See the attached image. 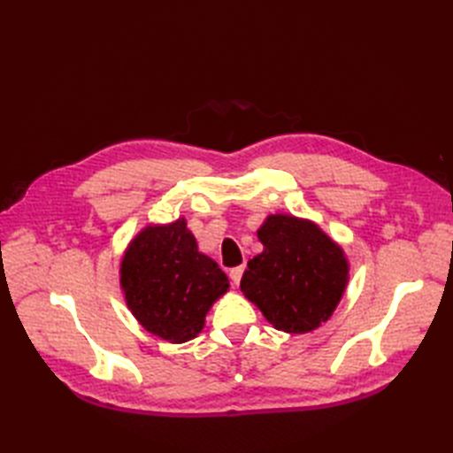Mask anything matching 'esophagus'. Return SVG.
Wrapping results in <instances>:
<instances>
[{"mask_svg":"<svg viewBox=\"0 0 453 453\" xmlns=\"http://www.w3.org/2000/svg\"><path fill=\"white\" fill-rule=\"evenodd\" d=\"M243 270H245V266H236V268H232V270L228 272V276H230L232 283H234V285L240 283V280H242V276H243Z\"/></svg>","mask_w":453,"mask_h":453,"instance_id":"esophagus-1","label":"esophagus"}]
</instances>
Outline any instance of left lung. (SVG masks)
<instances>
[{
  "instance_id": "8db88e82",
  "label": "left lung",
  "mask_w": 453,
  "mask_h": 453,
  "mask_svg": "<svg viewBox=\"0 0 453 453\" xmlns=\"http://www.w3.org/2000/svg\"><path fill=\"white\" fill-rule=\"evenodd\" d=\"M257 236L265 250L243 272V296L278 331H315L331 318L348 287L344 250L313 221L289 213L268 215Z\"/></svg>"
}]
</instances>
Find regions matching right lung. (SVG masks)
I'll list each match as a JSON object with an SVG mask.
<instances>
[{"label": "right lung", "instance_id": "1", "mask_svg": "<svg viewBox=\"0 0 453 453\" xmlns=\"http://www.w3.org/2000/svg\"><path fill=\"white\" fill-rule=\"evenodd\" d=\"M119 273L134 318L170 344L196 338L205 313L230 287L215 260L198 251L185 217L147 225L128 243Z\"/></svg>", "mask_w": 453, "mask_h": 453}]
</instances>
